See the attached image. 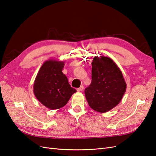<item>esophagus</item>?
<instances>
[{"label":"esophagus","instance_id":"34e87169","mask_svg":"<svg viewBox=\"0 0 156 156\" xmlns=\"http://www.w3.org/2000/svg\"><path fill=\"white\" fill-rule=\"evenodd\" d=\"M76 90H77V91H78V92H81V91H82L83 90H84V86H81L80 87V88H77Z\"/></svg>","mask_w":156,"mask_h":156}]
</instances>
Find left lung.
Returning <instances> with one entry per match:
<instances>
[{"instance_id": "8db88e82", "label": "left lung", "mask_w": 156, "mask_h": 156, "mask_svg": "<svg viewBox=\"0 0 156 156\" xmlns=\"http://www.w3.org/2000/svg\"><path fill=\"white\" fill-rule=\"evenodd\" d=\"M92 82L85 89L90 107L105 113L120 102L126 90L122 72L112 58L95 56L92 62Z\"/></svg>"}]
</instances>
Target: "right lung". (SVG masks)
<instances>
[{
	"label": "right lung",
	"instance_id": "right-lung-1",
	"mask_svg": "<svg viewBox=\"0 0 156 156\" xmlns=\"http://www.w3.org/2000/svg\"><path fill=\"white\" fill-rule=\"evenodd\" d=\"M64 62L50 59L40 68L34 82V94L38 100L50 110L64 107L76 92L62 73Z\"/></svg>",
	"mask_w": 156,
	"mask_h": 156
}]
</instances>
